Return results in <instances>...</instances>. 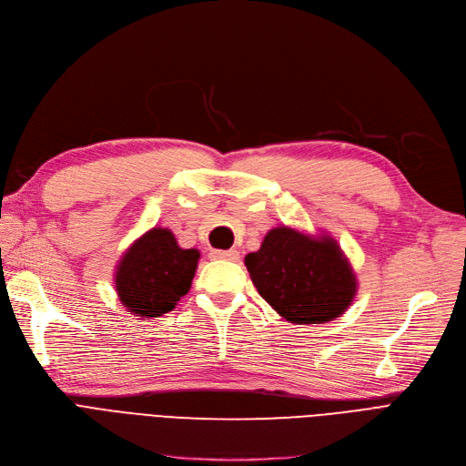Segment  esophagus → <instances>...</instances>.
<instances>
[{
    "instance_id": "1",
    "label": "esophagus",
    "mask_w": 466,
    "mask_h": 466,
    "mask_svg": "<svg viewBox=\"0 0 466 466\" xmlns=\"http://www.w3.org/2000/svg\"><path fill=\"white\" fill-rule=\"evenodd\" d=\"M210 256L214 260H237L238 252L235 248H231V250H212Z\"/></svg>"
}]
</instances>
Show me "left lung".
<instances>
[{"mask_svg": "<svg viewBox=\"0 0 466 466\" xmlns=\"http://www.w3.org/2000/svg\"><path fill=\"white\" fill-rule=\"evenodd\" d=\"M245 266L260 297L291 324L331 322L357 295L355 271L328 235L274 228Z\"/></svg>", "mask_w": 466, "mask_h": 466, "instance_id": "left-lung-1", "label": "left lung"}]
</instances>
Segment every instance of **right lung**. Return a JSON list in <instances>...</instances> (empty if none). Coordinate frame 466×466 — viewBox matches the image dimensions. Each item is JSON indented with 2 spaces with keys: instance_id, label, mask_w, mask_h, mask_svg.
<instances>
[{
  "instance_id": "1",
  "label": "right lung",
  "mask_w": 466,
  "mask_h": 466,
  "mask_svg": "<svg viewBox=\"0 0 466 466\" xmlns=\"http://www.w3.org/2000/svg\"><path fill=\"white\" fill-rule=\"evenodd\" d=\"M197 248H181L166 228H154L127 248L116 269V291L123 307L140 318L175 309L190 289L198 266Z\"/></svg>"
}]
</instances>
